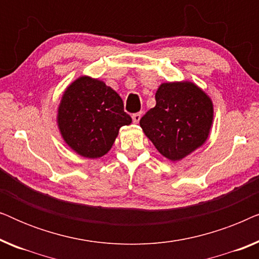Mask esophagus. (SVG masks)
<instances>
[{
  "label": "esophagus",
  "instance_id": "obj_1",
  "mask_svg": "<svg viewBox=\"0 0 259 259\" xmlns=\"http://www.w3.org/2000/svg\"><path fill=\"white\" fill-rule=\"evenodd\" d=\"M141 115H143V113H136V114H133V115H132L133 122H134V123L139 122L140 119H141Z\"/></svg>",
  "mask_w": 259,
  "mask_h": 259
}]
</instances>
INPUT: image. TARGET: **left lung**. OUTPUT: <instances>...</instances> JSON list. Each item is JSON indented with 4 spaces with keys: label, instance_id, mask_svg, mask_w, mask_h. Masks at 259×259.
Returning <instances> with one entry per match:
<instances>
[{
    "label": "left lung",
    "instance_id": "8db88e82",
    "mask_svg": "<svg viewBox=\"0 0 259 259\" xmlns=\"http://www.w3.org/2000/svg\"><path fill=\"white\" fill-rule=\"evenodd\" d=\"M155 101L140 119V127L162 157L179 161L206 143L213 104L200 87L192 81L164 82Z\"/></svg>",
    "mask_w": 259,
    "mask_h": 259
}]
</instances>
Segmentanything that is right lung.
<instances>
[{"label": "right lung", "instance_id": "add662e5", "mask_svg": "<svg viewBox=\"0 0 259 259\" xmlns=\"http://www.w3.org/2000/svg\"><path fill=\"white\" fill-rule=\"evenodd\" d=\"M56 122L62 139L76 154L98 159L108 153L120 127L132 118L123 102L104 81L81 75L68 84L58 107Z\"/></svg>", "mask_w": 259, "mask_h": 259}]
</instances>
